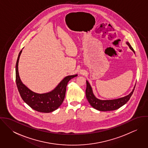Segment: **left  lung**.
<instances>
[{
	"mask_svg": "<svg viewBox=\"0 0 148 148\" xmlns=\"http://www.w3.org/2000/svg\"><path fill=\"white\" fill-rule=\"evenodd\" d=\"M127 44L129 47L130 49H132L134 52V49L129 44V42H127ZM135 88V86L134 87V89L132 91V92L124 97L114 99V100H101L100 99H98L95 97L94 95L92 87L88 82L86 80V88L85 90V94H86V97L93 108L95 109L100 110V111H110V110H116L119 108H120L121 106L125 104L130 99V97L132 96L134 90Z\"/></svg>",
	"mask_w": 148,
	"mask_h": 148,
	"instance_id": "obj_1",
	"label": "left lung"
}]
</instances>
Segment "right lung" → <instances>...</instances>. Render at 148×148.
Instances as JSON below:
<instances>
[{"label": "right lung", "mask_w": 148, "mask_h": 148, "mask_svg": "<svg viewBox=\"0 0 148 148\" xmlns=\"http://www.w3.org/2000/svg\"><path fill=\"white\" fill-rule=\"evenodd\" d=\"M22 50L19 53L16 63V83L23 101L32 109L42 113H49L56 110L63 102L68 82L77 75L66 76L52 91L45 93H37L23 84L19 77L18 63Z\"/></svg>", "instance_id": "obj_1"}]
</instances>
